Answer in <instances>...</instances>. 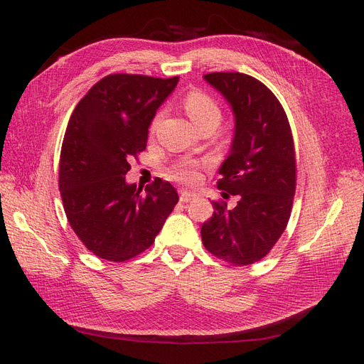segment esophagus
Returning <instances> with one entry per match:
<instances>
[{
	"instance_id": "1",
	"label": "esophagus",
	"mask_w": 364,
	"mask_h": 364,
	"mask_svg": "<svg viewBox=\"0 0 364 364\" xmlns=\"http://www.w3.org/2000/svg\"><path fill=\"white\" fill-rule=\"evenodd\" d=\"M179 196H181V202H183V203H186V202H191V200H194L196 197H197V194H196V193H193V191H186V190H181Z\"/></svg>"
}]
</instances>
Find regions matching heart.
Listing matches in <instances>:
<instances>
[{
	"label": "heart",
	"mask_w": 364,
	"mask_h": 364,
	"mask_svg": "<svg viewBox=\"0 0 364 364\" xmlns=\"http://www.w3.org/2000/svg\"><path fill=\"white\" fill-rule=\"evenodd\" d=\"M183 109L188 114L193 123L200 130L206 127L215 129L222 121L223 112L215 98L203 91H190L183 98ZM161 121V114H158L151 121V130H155ZM171 178L185 183H196L200 181V170L196 164H179L170 170Z\"/></svg>",
	"instance_id": "b5f03b06"
}]
</instances>
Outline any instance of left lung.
<instances>
[{"mask_svg": "<svg viewBox=\"0 0 364 364\" xmlns=\"http://www.w3.org/2000/svg\"><path fill=\"white\" fill-rule=\"evenodd\" d=\"M205 80L225 95L235 114V135L220 167L218 190L235 208L213 200L202 243L232 266L262 259L287 228L296 191V151L282 105L269 87L243 73H209Z\"/></svg>", "mask_w": 364, "mask_h": 364, "instance_id": "8db88e82", "label": "left lung"}]
</instances>
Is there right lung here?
Instances as JSON below:
<instances>
[{
	"mask_svg": "<svg viewBox=\"0 0 364 364\" xmlns=\"http://www.w3.org/2000/svg\"><path fill=\"white\" fill-rule=\"evenodd\" d=\"M179 77L109 74L70 117L62 142L59 190L68 222L95 257L123 262L155 243L179 200L156 178L146 191L127 185L130 159L147 147L149 126Z\"/></svg>",
	"mask_w": 364,
	"mask_h": 364,
	"instance_id": "right-lung-1",
	"label": "right lung"
}]
</instances>
